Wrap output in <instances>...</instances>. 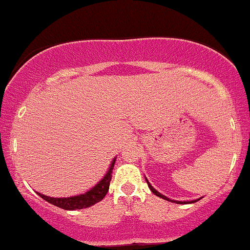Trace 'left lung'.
<instances>
[{"label": "left lung", "mask_w": 250, "mask_h": 250, "mask_svg": "<svg viewBox=\"0 0 250 250\" xmlns=\"http://www.w3.org/2000/svg\"><path fill=\"white\" fill-rule=\"evenodd\" d=\"M146 181H147V180H146ZM147 185H148V187H149V189H151V190H152V193H154V194H156L157 196H159V198H162V199H165V200H167V201H172V202H176V204H187V202H186V201H173V200H170L169 198H167V196L162 195V194H160L159 191H157L156 189H154L153 187H152V186L149 185V183H148V181H147ZM199 200H200V199H198V200H193V201H190V204H193V202H196V201H199Z\"/></svg>", "instance_id": "obj_1"}]
</instances>
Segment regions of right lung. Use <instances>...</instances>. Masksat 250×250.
Instances as JSON below:
<instances>
[{"label":"right lung","instance_id":"add662e5","mask_svg":"<svg viewBox=\"0 0 250 250\" xmlns=\"http://www.w3.org/2000/svg\"><path fill=\"white\" fill-rule=\"evenodd\" d=\"M115 160H112L111 165H110L109 170L105 173V176L102 178V181H99V183H97L91 190L86 191V193L80 194L77 196H70V198H50V196L43 195L41 193H37L42 199H44L45 201L50 202V204L55 205V206L60 207V208L68 209V211H74V209H83L87 208V207L93 206L97 202L102 201L104 199V196L106 195L107 190H109L110 181H111L112 176V169H114Z\"/></svg>","mask_w":250,"mask_h":250}]
</instances>
